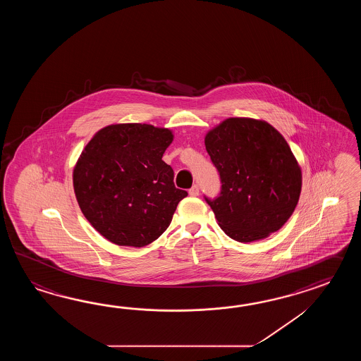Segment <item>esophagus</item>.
I'll return each mask as SVG.
<instances>
[{"mask_svg": "<svg viewBox=\"0 0 361 361\" xmlns=\"http://www.w3.org/2000/svg\"><path fill=\"white\" fill-rule=\"evenodd\" d=\"M190 196H197L199 195V187L195 184V185H192L191 188H190Z\"/></svg>", "mask_w": 361, "mask_h": 361, "instance_id": "obj_1", "label": "esophagus"}]
</instances>
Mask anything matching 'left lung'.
<instances>
[{
    "mask_svg": "<svg viewBox=\"0 0 361 361\" xmlns=\"http://www.w3.org/2000/svg\"><path fill=\"white\" fill-rule=\"evenodd\" d=\"M221 193L205 201L227 236L252 243L280 230L300 200L302 173L289 145L266 121L233 117L205 137Z\"/></svg>",
    "mask_w": 361,
    "mask_h": 361,
    "instance_id": "1",
    "label": "left lung"
}]
</instances>
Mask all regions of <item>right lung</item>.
<instances>
[{
  "mask_svg": "<svg viewBox=\"0 0 361 361\" xmlns=\"http://www.w3.org/2000/svg\"><path fill=\"white\" fill-rule=\"evenodd\" d=\"M169 129L116 123L98 131L73 170L77 202L92 227L116 245H148L169 227L188 193L174 185L162 154Z\"/></svg>",
  "mask_w": 361,
  "mask_h": 361,
  "instance_id": "obj_1",
  "label": "right lung"
}]
</instances>
